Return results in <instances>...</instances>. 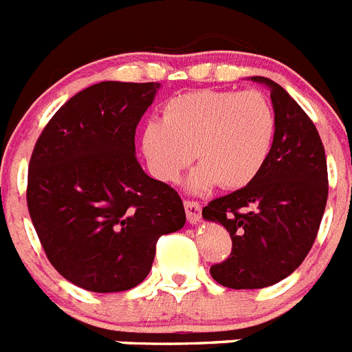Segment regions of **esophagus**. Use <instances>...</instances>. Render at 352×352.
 <instances>
[{
	"instance_id": "obj_1",
	"label": "esophagus",
	"mask_w": 352,
	"mask_h": 352,
	"mask_svg": "<svg viewBox=\"0 0 352 352\" xmlns=\"http://www.w3.org/2000/svg\"><path fill=\"white\" fill-rule=\"evenodd\" d=\"M184 209L186 217L191 223H197L200 220V211H202V206H200L197 200H184Z\"/></svg>"
}]
</instances>
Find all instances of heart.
Wrapping results in <instances>:
<instances>
[{
	"label": "heart",
	"mask_w": 352,
	"mask_h": 352,
	"mask_svg": "<svg viewBox=\"0 0 352 352\" xmlns=\"http://www.w3.org/2000/svg\"><path fill=\"white\" fill-rule=\"evenodd\" d=\"M276 134L272 105L256 91L199 89L179 94L150 120L141 150L157 181L175 184L195 159L191 188L240 190L258 177Z\"/></svg>",
	"instance_id": "obj_1"
}]
</instances>
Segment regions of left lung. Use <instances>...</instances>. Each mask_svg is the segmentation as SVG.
Segmentation results:
<instances>
[{
    "label": "left lung",
    "mask_w": 352,
    "mask_h": 352,
    "mask_svg": "<svg viewBox=\"0 0 352 352\" xmlns=\"http://www.w3.org/2000/svg\"><path fill=\"white\" fill-rule=\"evenodd\" d=\"M252 80L270 87L276 112L268 159L250 184L202 209L231 234V254L209 272L232 290L272 286L299 268L327 202L326 152L313 121L281 85L265 76Z\"/></svg>",
    "instance_id": "obj_1"
}]
</instances>
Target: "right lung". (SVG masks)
Returning a JSON list of instances; mask_svg holds the SVG:
<instances>
[{
	"label": "right lung",
	"instance_id": "right-lung-1",
	"mask_svg": "<svg viewBox=\"0 0 352 352\" xmlns=\"http://www.w3.org/2000/svg\"><path fill=\"white\" fill-rule=\"evenodd\" d=\"M157 89V82L91 85L53 114L32 152V223L53 268L84 290L138 286L159 238L184 226L179 193L135 157V126Z\"/></svg>",
	"mask_w": 352,
	"mask_h": 352
}]
</instances>
